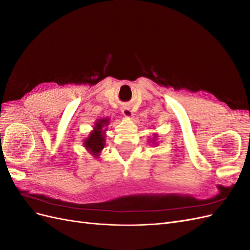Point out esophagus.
Returning <instances> with one entry per match:
<instances>
[{
	"label": "esophagus",
	"mask_w": 250,
	"mask_h": 250,
	"mask_svg": "<svg viewBox=\"0 0 250 250\" xmlns=\"http://www.w3.org/2000/svg\"><path fill=\"white\" fill-rule=\"evenodd\" d=\"M121 111H122L123 116L126 117V118H131L132 117V111L130 110V108L128 106H123L122 109H121Z\"/></svg>",
	"instance_id": "obj_1"
}]
</instances>
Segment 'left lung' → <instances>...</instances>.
I'll list each match as a JSON object with an SVG mask.
<instances>
[{"mask_svg":"<svg viewBox=\"0 0 250 250\" xmlns=\"http://www.w3.org/2000/svg\"><path fill=\"white\" fill-rule=\"evenodd\" d=\"M154 137H155V138H156V135H155V134H154Z\"/></svg>","mask_w":250,"mask_h":250,"instance_id":"obj_1","label":"left lung"}]
</instances>
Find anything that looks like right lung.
Listing matches in <instances>:
<instances>
[{
  "label": "right lung",
  "instance_id": "right-lung-1",
  "mask_svg": "<svg viewBox=\"0 0 250 250\" xmlns=\"http://www.w3.org/2000/svg\"><path fill=\"white\" fill-rule=\"evenodd\" d=\"M108 120L109 119H100L99 121H97L94 130L88 134V137L83 142V145H84L86 150L96 157L99 156V153L105 146V130H103L102 128L108 125Z\"/></svg>",
  "mask_w": 250,
  "mask_h": 250
}]
</instances>
